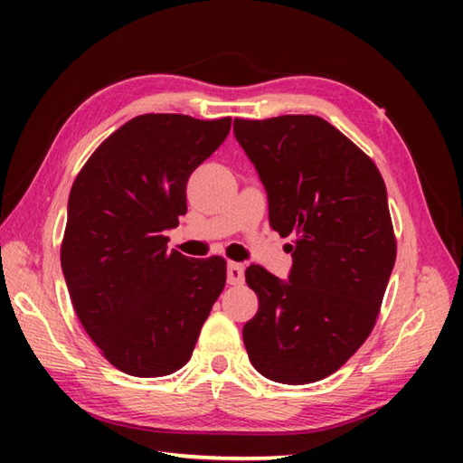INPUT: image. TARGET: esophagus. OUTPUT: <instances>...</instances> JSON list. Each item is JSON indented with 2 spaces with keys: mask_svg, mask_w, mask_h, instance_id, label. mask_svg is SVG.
<instances>
[{
  "mask_svg": "<svg viewBox=\"0 0 463 463\" xmlns=\"http://www.w3.org/2000/svg\"><path fill=\"white\" fill-rule=\"evenodd\" d=\"M226 281L231 286H241L245 281V268L241 263H229V268H226Z\"/></svg>",
  "mask_w": 463,
  "mask_h": 463,
  "instance_id": "34e87169",
  "label": "esophagus"
}]
</instances>
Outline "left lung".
I'll list each match as a JSON object with an SVG mask.
<instances>
[{"mask_svg": "<svg viewBox=\"0 0 463 463\" xmlns=\"http://www.w3.org/2000/svg\"><path fill=\"white\" fill-rule=\"evenodd\" d=\"M234 137L268 192L271 229L296 239L286 281L247 268L260 310L242 341L265 378L318 382L362 347L380 315L396 261L386 184L370 156L318 116L234 118Z\"/></svg>", "mask_w": 463, "mask_h": 463, "instance_id": "8db88e82", "label": "left lung"}]
</instances>
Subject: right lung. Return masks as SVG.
Returning <instances> with one entry per match:
<instances>
[{"mask_svg":"<svg viewBox=\"0 0 463 463\" xmlns=\"http://www.w3.org/2000/svg\"><path fill=\"white\" fill-rule=\"evenodd\" d=\"M231 118L143 114L112 132L75 177L61 268L85 333L137 378L190 362L226 284L222 257L187 260L163 232L187 213L192 171L224 143Z\"/></svg>","mask_w":463,"mask_h":463,"instance_id":"add662e5","label":"right lung"}]
</instances>
